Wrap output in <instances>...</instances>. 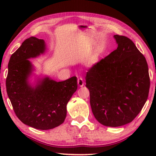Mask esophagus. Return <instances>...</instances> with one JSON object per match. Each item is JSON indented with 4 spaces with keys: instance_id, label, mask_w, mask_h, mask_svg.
Segmentation results:
<instances>
[{
    "instance_id": "34e87169",
    "label": "esophagus",
    "mask_w": 156,
    "mask_h": 156,
    "mask_svg": "<svg viewBox=\"0 0 156 156\" xmlns=\"http://www.w3.org/2000/svg\"><path fill=\"white\" fill-rule=\"evenodd\" d=\"M78 85L80 86V87H83V85H84V80H83V78L80 77V78H79L78 79Z\"/></svg>"
}]
</instances>
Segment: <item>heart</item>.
<instances>
[{"instance_id": "b5f03b06", "label": "heart", "mask_w": 156, "mask_h": 156, "mask_svg": "<svg viewBox=\"0 0 156 156\" xmlns=\"http://www.w3.org/2000/svg\"><path fill=\"white\" fill-rule=\"evenodd\" d=\"M99 61V58L96 54H93L91 56H89L87 60V64L90 67L96 65Z\"/></svg>"}]
</instances>
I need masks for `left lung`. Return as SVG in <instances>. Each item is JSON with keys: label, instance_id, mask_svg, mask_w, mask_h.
<instances>
[{"label": "left lung", "instance_id": "obj_1", "mask_svg": "<svg viewBox=\"0 0 156 156\" xmlns=\"http://www.w3.org/2000/svg\"><path fill=\"white\" fill-rule=\"evenodd\" d=\"M117 49L91 67L86 76L90 105L102 125L116 127L133 121L150 87L147 60L131 39L114 35Z\"/></svg>", "mask_w": 156, "mask_h": 156}]
</instances>
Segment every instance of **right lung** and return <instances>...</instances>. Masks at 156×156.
<instances>
[{"instance_id":"right-lung-1","label":"right lung","mask_w":156,"mask_h":156,"mask_svg":"<svg viewBox=\"0 0 156 156\" xmlns=\"http://www.w3.org/2000/svg\"><path fill=\"white\" fill-rule=\"evenodd\" d=\"M45 50L43 39L33 36L26 39L11 56L6 78L7 93L18 119L41 130L63 123L67 105L78 87L76 76L61 82L45 76L38 78L35 85L30 83L34 67L28 59L38 57Z\"/></svg>"}]
</instances>
